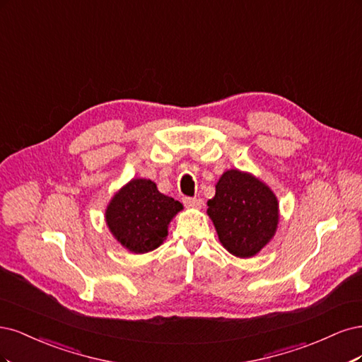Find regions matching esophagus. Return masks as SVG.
<instances>
[{
    "label": "esophagus",
    "mask_w": 362,
    "mask_h": 362,
    "mask_svg": "<svg viewBox=\"0 0 362 362\" xmlns=\"http://www.w3.org/2000/svg\"><path fill=\"white\" fill-rule=\"evenodd\" d=\"M183 203L189 209H202L204 206V202L202 198H183Z\"/></svg>",
    "instance_id": "obj_1"
}]
</instances>
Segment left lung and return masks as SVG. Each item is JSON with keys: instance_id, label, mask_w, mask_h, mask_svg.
<instances>
[{"instance_id": "obj_1", "label": "left lung", "mask_w": 362, "mask_h": 362, "mask_svg": "<svg viewBox=\"0 0 362 362\" xmlns=\"http://www.w3.org/2000/svg\"><path fill=\"white\" fill-rule=\"evenodd\" d=\"M215 188V197L207 202V215L221 245L236 257H254L276 233V195L263 180L240 170H227Z\"/></svg>"}]
</instances>
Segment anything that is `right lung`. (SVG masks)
Listing matches in <instances>:
<instances>
[{
  "label": "right lung",
  "mask_w": 362,
  "mask_h": 362,
  "mask_svg": "<svg viewBox=\"0 0 362 362\" xmlns=\"http://www.w3.org/2000/svg\"><path fill=\"white\" fill-rule=\"evenodd\" d=\"M183 204L160 194L150 179L135 177L112 195L105 209V223L114 239L134 254H146L160 247L168 226Z\"/></svg>",
  "instance_id": "add662e5"
}]
</instances>
